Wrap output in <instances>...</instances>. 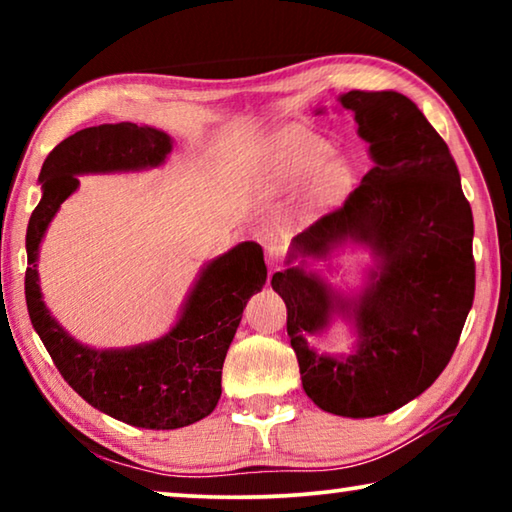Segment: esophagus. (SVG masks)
Masks as SVG:
<instances>
[{"label": "esophagus", "mask_w": 512, "mask_h": 512, "mask_svg": "<svg viewBox=\"0 0 512 512\" xmlns=\"http://www.w3.org/2000/svg\"><path fill=\"white\" fill-rule=\"evenodd\" d=\"M266 264L271 271H277L284 264V248L277 246V244H271L266 246Z\"/></svg>", "instance_id": "34e87169"}]
</instances>
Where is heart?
<instances>
[{
	"label": "heart",
	"mask_w": 512,
	"mask_h": 512,
	"mask_svg": "<svg viewBox=\"0 0 512 512\" xmlns=\"http://www.w3.org/2000/svg\"><path fill=\"white\" fill-rule=\"evenodd\" d=\"M323 155V146L309 140V137H296L277 149L273 155V169L277 176L293 178L300 171H305L311 162H316Z\"/></svg>",
	"instance_id": "b5f03b06"
}]
</instances>
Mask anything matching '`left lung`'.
I'll return each instance as SVG.
<instances>
[{
  "instance_id": "obj_1",
  "label": "left lung",
  "mask_w": 512,
  "mask_h": 512,
  "mask_svg": "<svg viewBox=\"0 0 512 512\" xmlns=\"http://www.w3.org/2000/svg\"><path fill=\"white\" fill-rule=\"evenodd\" d=\"M375 162L361 185L293 237L289 264L273 275L287 332L311 402L343 418H375L427 391L452 359L474 300L472 207L443 137L400 92L341 94ZM350 238L378 264L357 299H343L301 268ZM334 313L358 327V350L327 358L306 339Z\"/></svg>"
}]
</instances>
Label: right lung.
I'll return each mask as SVG.
<instances>
[{
  "instance_id": "add662e5",
  "label": "right lung",
  "mask_w": 512,
  "mask_h": 512,
  "mask_svg": "<svg viewBox=\"0 0 512 512\" xmlns=\"http://www.w3.org/2000/svg\"><path fill=\"white\" fill-rule=\"evenodd\" d=\"M171 137L131 121L101 124L69 135L40 169L42 198L27 228L24 293L31 323L69 386L94 409L142 429H180L203 420L221 397L225 354L248 298L264 287L262 246L244 241L203 268L162 339L124 350H94L74 341L51 318L38 284V248L58 207L79 187L83 173L158 167Z\"/></svg>"
}]
</instances>
